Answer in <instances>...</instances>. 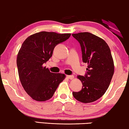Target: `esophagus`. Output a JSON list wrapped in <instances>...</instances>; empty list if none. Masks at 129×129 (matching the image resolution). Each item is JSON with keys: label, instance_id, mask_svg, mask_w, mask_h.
Wrapping results in <instances>:
<instances>
[{"label": "esophagus", "instance_id": "obj_1", "mask_svg": "<svg viewBox=\"0 0 129 129\" xmlns=\"http://www.w3.org/2000/svg\"><path fill=\"white\" fill-rule=\"evenodd\" d=\"M67 77H68L69 79L72 80V79H74V76H73V75H68V76H67Z\"/></svg>", "mask_w": 129, "mask_h": 129}]
</instances>
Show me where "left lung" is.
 Listing matches in <instances>:
<instances>
[{"label":"left lung","mask_w":129,"mask_h":129,"mask_svg":"<svg viewBox=\"0 0 129 129\" xmlns=\"http://www.w3.org/2000/svg\"><path fill=\"white\" fill-rule=\"evenodd\" d=\"M72 36L80 44L83 61L87 63L86 75L77 76L82 83V89L73 91V95L82 103H91L101 98L108 89L114 71L113 59L103 39L89 32Z\"/></svg>","instance_id":"1"}]
</instances>
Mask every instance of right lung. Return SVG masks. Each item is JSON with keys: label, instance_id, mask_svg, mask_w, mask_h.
<instances>
[{"label": "right lung", "instance_id": "1", "mask_svg": "<svg viewBox=\"0 0 129 129\" xmlns=\"http://www.w3.org/2000/svg\"><path fill=\"white\" fill-rule=\"evenodd\" d=\"M70 33L40 31L28 37L17 56V66L21 84L26 93L38 102L53 96L64 74L53 73L43 64L52 56L54 47L69 38Z\"/></svg>", "mask_w": 129, "mask_h": 129}]
</instances>
